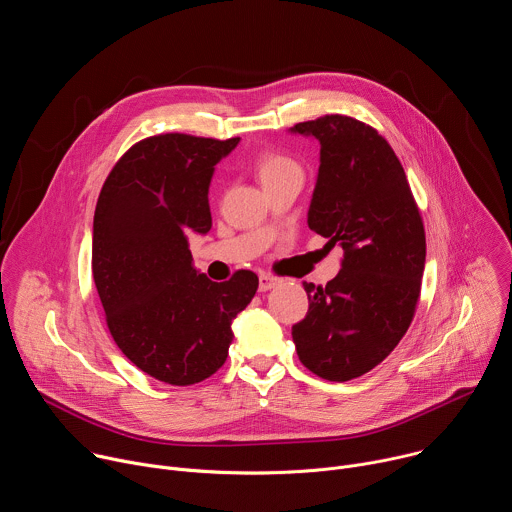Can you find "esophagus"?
<instances>
[{
  "instance_id": "obj_1",
  "label": "esophagus",
  "mask_w": 512,
  "mask_h": 512,
  "mask_svg": "<svg viewBox=\"0 0 512 512\" xmlns=\"http://www.w3.org/2000/svg\"><path fill=\"white\" fill-rule=\"evenodd\" d=\"M277 283H279V279L273 277V275H267V273H261V275H259V291H269V289H273Z\"/></svg>"
}]
</instances>
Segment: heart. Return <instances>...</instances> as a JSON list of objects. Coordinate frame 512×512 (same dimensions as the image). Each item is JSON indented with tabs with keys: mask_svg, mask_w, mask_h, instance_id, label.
Returning <instances> with one entry per match:
<instances>
[{
	"mask_svg": "<svg viewBox=\"0 0 512 512\" xmlns=\"http://www.w3.org/2000/svg\"><path fill=\"white\" fill-rule=\"evenodd\" d=\"M255 172L259 182L265 186L273 180H279L291 172H300V166L291 160L289 156L281 154V152H263L257 156L255 160Z\"/></svg>",
	"mask_w": 512,
	"mask_h": 512,
	"instance_id": "heart-1",
	"label": "heart"
}]
</instances>
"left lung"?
I'll use <instances>...</instances> for the list:
<instances>
[{"label":"left lung","instance_id":"left-lung-1","mask_svg":"<svg viewBox=\"0 0 512 512\" xmlns=\"http://www.w3.org/2000/svg\"><path fill=\"white\" fill-rule=\"evenodd\" d=\"M320 143L308 227L342 247L338 275L304 283L310 310L291 328L314 375L344 383L375 369L407 332L425 267V231L401 162L377 129L326 115L289 129Z\"/></svg>","mask_w":512,"mask_h":512}]
</instances>
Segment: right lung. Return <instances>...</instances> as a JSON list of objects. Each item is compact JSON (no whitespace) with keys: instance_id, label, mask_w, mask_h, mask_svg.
<instances>
[{"instance_id":"add662e5","label":"right lung","mask_w":512,"mask_h":512,"mask_svg":"<svg viewBox=\"0 0 512 512\" xmlns=\"http://www.w3.org/2000/svg\"><path fill=\"white\" fill-rule=\"evenodd\" d=\"M239 141L143 139L115 164L97 200L93 279L109 332L137 369L168 385H194L223 367L233 320L259 285L253 271L210 281L188 243L210 231L214 166Z\"/></svg>"}]
</instances>
